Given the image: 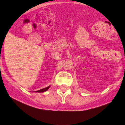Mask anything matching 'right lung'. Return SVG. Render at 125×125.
Listing matches in <instances>:
<instances>
[{
    "label": "right lung",
    "mask_w": 125,
    "mask_h": 125,
    "mask_svg": "<svg viewBox=\"0 0 125 125\" xmlns=\"http://www.w3.org/2000/svg\"><path fill=\"white\" fill-rule=\"evenodd\" d=\"M49 87H50V86H48V87H45V88H43V89H40V90L36 91V92H38V93H42V92H45V91H47V90H48V89H49Z\"/></svg>",
    "instance_id": "obj_1"
}]
</instances>
